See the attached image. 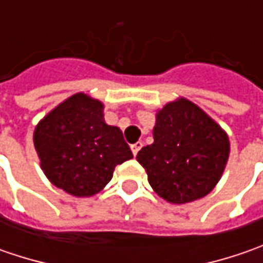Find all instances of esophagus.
Here are the masks:
<instances>
[{"label":"esophagus","instance_id":"esophagus-1","mask_svg":"<svg viewBox=\"0 0 263 263\" xmlns=\"http://www.w3.org/2000/svg\"><path fill=\"white\" fill-rule=\"evenodd\" d=\"M142 146H143V143H142V142H136V143H133V145H132V152H133V155H135V157H136L137 152L140 151V147Z\"/></svg>","mask_w":263,"mask_h":263}]
</instances>
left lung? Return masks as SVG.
Instances as JSON below:
<instances>
[{
    "label": "left lung",
    "mask_w": 263,
    "mask_h": 263,
    "mask_svg": "<svg viewBox=\"0 0 263 263\" xmlns=\"http://www.w3.org/2000/svg\"><path fill=\"white\" fill-rule=\"evenodd\" d=\"M228 157L226 130L200 106L178 98L158 109L154 143L142 147L136 159L158 196L181 205L214 190Z\"/></svg>",
    "instance_id": "obj_1"
}]
</instances>
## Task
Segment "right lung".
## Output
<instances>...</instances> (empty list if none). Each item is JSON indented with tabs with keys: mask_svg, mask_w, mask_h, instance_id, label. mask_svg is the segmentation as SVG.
<instances>
[{
	"mask_svg": "<svg viewBox=\"0 0 263 263\" xmlns=\"http://www.w3.org/2000/svg\"><path fill=\"white\" fill-rule=\"evenodd\" d=\"M33 145L46 178L66 193L90 197L133 158L123 132L104 120V104L79 92L49 111L35 127Z\"/></svg>",
	"mask_w": 263,
	"mask_h": 263,
	"instance_id": "right-lung-1",
	"label": "right lung"
}]
</instances>
